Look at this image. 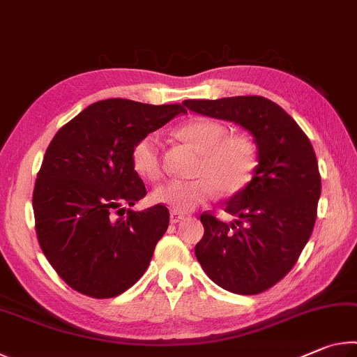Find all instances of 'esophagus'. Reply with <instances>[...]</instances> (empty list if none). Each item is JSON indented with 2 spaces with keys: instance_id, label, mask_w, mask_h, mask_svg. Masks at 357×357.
<instances>
[{
  "instance_id": "obj_1",
  "label": "esophagus",
  "mask_w": 357,
  "mask_h": 357,
  "mask_svg": "<svg viewBox=\"0 0 357 357\" xmlns=\"http://www.w3.org/2000/svg\"><path fill=\"white\" fill-rule=\"evenodd\" d=\"M184 220V215L181 214V213H178V211H172V214H170V222L172 223H179V222H183Z\"/></svg>"
}]
</instances>
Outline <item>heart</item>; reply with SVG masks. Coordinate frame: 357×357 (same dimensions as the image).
Here are the masks:
<instances>
[{
  "label": "heart",
  "instance_id": "obj_1",
  "mask_svg": "<svg viewBox=\"0 0 357 357\" xmlns=\"http://www.w3.org/2000/svg\"><path fill=\"white\" fill-rule=\"evenodd\" d=\"M176 135L200 153L195 170L198 178L159 185L153 192L155 203L185 213L213 200L217 190L223 195H236L252 183L258 167V148L250 137L229 135L225 124L206 116L181 124ZM130 157L138 176L148 181L162 178V146L155 135L142 137L132 148Z\"/></svg>",
  "mask_w": 357,
  "mask_h": 357
}]
</instances>
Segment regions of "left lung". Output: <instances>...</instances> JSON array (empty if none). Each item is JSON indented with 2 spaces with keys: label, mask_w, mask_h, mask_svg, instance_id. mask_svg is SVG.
I'll list each match as a JSON object with an SVG mask.
<instances>
[{
  "label": "left lung",
  "mask_w": 357,
  "mask_h": 357,
  "mask_svg": "<svg viewBox=\"0 0 357 357\" xmlns=\"http://www.w3.org/2000/svg\"><path fill=\"white\" fill-rule=\"evenodd\" d=\"M189 110L231 121L255 137V176L229 198L227 223L203 213L204 234L195 255L217 285L236 294H259L280 282L298 261L313 231L321 193L315 151L298 123L261 96L189 99Z\"/></svg>",
  "instance_id": "1"
}]
</instances>
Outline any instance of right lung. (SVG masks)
<instances>
[{"mask_svg":"<svg viewBox=\"0 0 357 357\" xmlns=\"http://www.w3.org/2000/svg\"><path fill=\"white\" fill-rule=\"evenodd\" d=\"M184 112L181 104L99 100L48 144L33 192L36 234L48 263L75 291L114 298L148 269L170 213L160 203L123 208L146 195L132 148Z\"/></svg>","mask_w":357,"mask_h":357,"instance_id":"1","label":"right lung"}]
</instances>
